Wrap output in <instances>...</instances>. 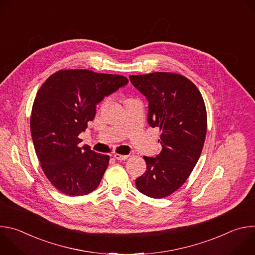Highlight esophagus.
I'll return each mask as SVG.
<instances>
[{"mask_svg": "<svg viewBox=\"0 0 255 255\" xmlns=\"http://www.w3.org/2000/svg\"><path fill=\"white\" fill-rule=\"evenodd\" d=\"M114 157H115V159H117V160H125V159L128 158V155H122V154L115 153V154H114Z\"/></svg>", "mask_w": 255, "mask_h": 255, "instance_id": "1", "label": "esophagus"}]
</instances>
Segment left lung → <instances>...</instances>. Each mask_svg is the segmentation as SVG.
<instances>
[{"label":"left lung","instance_id":"8db88e82","mask_svg":"<svg viewBox=\"0 0 255 255\" xmlns=\"http://www.w3.org/2000/svg\"><path fill=\"white\" fill-rule=\"evenodd\" d=\"M131 84L148 101V124L161 130L162 149L144 156L147 169L135 180L142 194L154 199L179 189L201 155L207 132V113L198 88L171 72L130 76Z\"/></svg>","mask_w":255,"mask_h":255}]
</instances>
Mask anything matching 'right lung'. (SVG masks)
Segmentation results:
<instances>
[{"label":"right lung","instance_id":"obj_1","mask_svg":"<svg viewBox=\"0 0 255 255\" xmlns=\"http://www.w3.org/2000/svg\"><path fill=\"white\" fill-rule=\"evenodd\" d=\"M127 84L118 75L65 69L37 92L30 119L34 148L45 175L62 194L83 196L98 188L110 157L86 144L80 147L78 136L95 119L97 105Z\"/></svg>","mask_w":255,"mask_h":255}]
</instances>
